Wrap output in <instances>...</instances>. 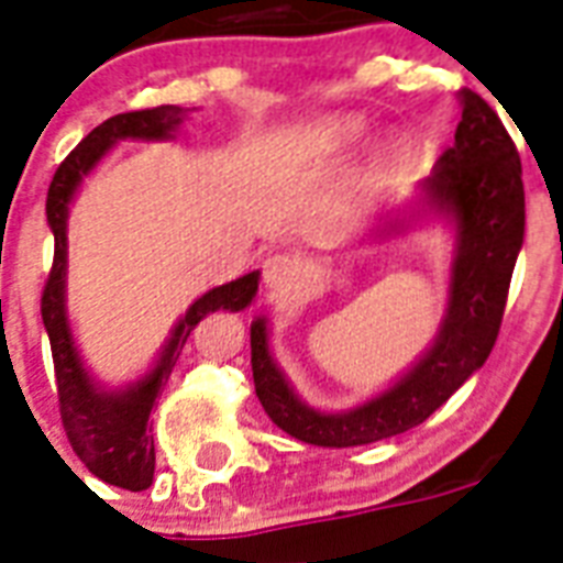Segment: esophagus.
<instances>
[{
    "mask_svg": "<svg viewBox=\"0 0 563 563\" xmlns=\"http://www.w3.org/2000/svg\"><path fill=\"white\" fill-rule=\"evenodd\" d=\"M263 283L272 295H289L291 289H298L303 283L300 263L289 254H272L263 263Z\"/></svg>",
    "mask_w": 563,
    "mask_h": 563,
    "instance_id": "34e87169",
    "label": "esophagus"
}]
</instances>
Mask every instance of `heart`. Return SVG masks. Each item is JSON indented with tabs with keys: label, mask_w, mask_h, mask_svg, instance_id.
Segmentation results:
<instances>
[{
	"label": "heart",
	"mask_w": 563,
	"mask_h": 563,
	"mask_svg": "<svg viewBox=\"0 0 563 563\" xmlns=\"http://www.w3.org/2000/svg\"><path fill=\"white\" fill-rule=\"evenodd\" d=\"M362 134V122L356 119H330V122H321L316 128V134H312V143L316 148H344V145H351L353 140H360Z\"/></svg>",
	"instance_id": "heart-1"
}]
</instances>
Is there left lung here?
I'll use <instances>...</instances> for the list:
<instances>
[{
  "label": "left lung",
  "mask_w": 563,
  "mask_h": 563,
  "mask_svg": "<svg viewBox=\"0 0 563 563\" xmlns=\"http://www.w3.org/2000/svg\"><path fill=\"white\" fill-rule=\"evenodd\" d=\"M423 203L450 212L459 228L450 309L435 344L394 388L342 415L309 409L274 365L263 318L251 324L256 397L291 438L318 446H356L400 435L444 406L494 351L523 245L526 198L515 140L479 92H462L455 143L423 184ZM388 228H400V221Z\"/></svg>",
  "instance_id": "8db88e82"
}]
</instances>
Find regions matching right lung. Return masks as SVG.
I'll use <instances>...</instances> for the list:
<instances>
[{"label":"right lung","mask_w":563,"mask_h":563,"mask_svg":"<svg viewBox=\"0 0 563 563\" xmlns=\"http://www.w3.org/2000/svg\"><path fill=\"white\" fill-rule=\"evenodd\" d=\"M187 110L175 104L161 108L131 110L117 113L99 128H92L66 161L57 166L46 198L48 228L55 233V260L48 268L43 298H40V316L46 324L48 344H52V362H55L57 383V409L64 420L66 438L73 444L75 455L87 464L92 476H99L108 485L125 490H145L154 479V441L148 435V415L157 406L163 385L169 379L175 362H178L189 333L203 316L216 309H245L256 295L260 274H245L233 283H224L219 289L207 291L187 309L175 327L166 351L152 374L143 383L119 394L99 391L84 371L78 351L73 344V333L66 324L64 309V277H66V212L81 178L108 154L117 140H166L172 131L184 122Z\"/></svg>","instance_id":"1"}]
</instances>
